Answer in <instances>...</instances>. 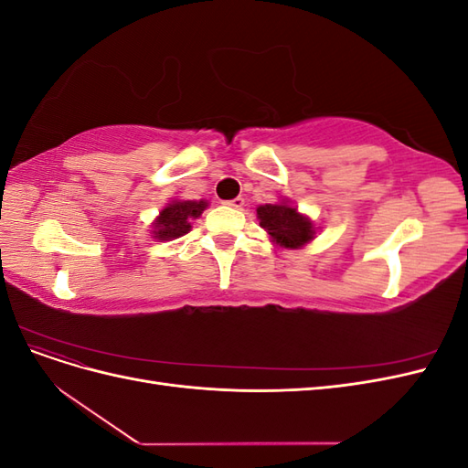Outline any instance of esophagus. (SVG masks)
I'll use <instances>...</instances> for the list:
<instances>
[{"label": "esophagus", "instance_id": "34e87169", "mask_svg": "<svg viewBox=\"0 0 468 468\" xmlns=\"http://www.w3.org/2000/svg\"><path fill=\"white\" fill-rule=\"evenodd\" d=\"M224 205H229V207H232V208H242V207H244V199H242V197H236V199L226 201Z\"/></svg>", "mask_w": 468, "mask_h": 468}]
</instances>
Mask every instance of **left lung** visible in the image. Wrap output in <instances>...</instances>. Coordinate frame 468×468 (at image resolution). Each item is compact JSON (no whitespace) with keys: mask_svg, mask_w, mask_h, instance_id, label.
Instances as JSON below:
<instances>
[{"mask_svg":"<svg viewBox=\"0 0 468 468\" xmlns=\"http://www.w3.org/2000/svg\"><path fill=\"white\" fill-rule=\"evenodd\" d=\"M256 210L260 226L279 248L301 250L313 242L318 234L314 220L296 208L289 199H279V203L273 205H260Z\"/></svg>","mask_w":468,"mask_h":468,"instance_id":"obj_1","label":"left lung"}]
</instances>
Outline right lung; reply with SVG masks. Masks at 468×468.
<instances>
[{
    "instance_id": "1",
    "label": "right lung",
    "mask_w": 468,
    "mask_h": 468,
    "mask_svg": "<svg viewBox=\"0 0 468 468\" xmlns=\"http://www.w3.org/2000/svg\"><path fill=\"white\" fill-rule=\"evenodd\" d=\"M208 207V201H183L172 199L162 210L160 215L152 220V238L158 242H169L186 236L191 230V220L199 218L203 210Z\"/></svg>"
}]
</instances>
